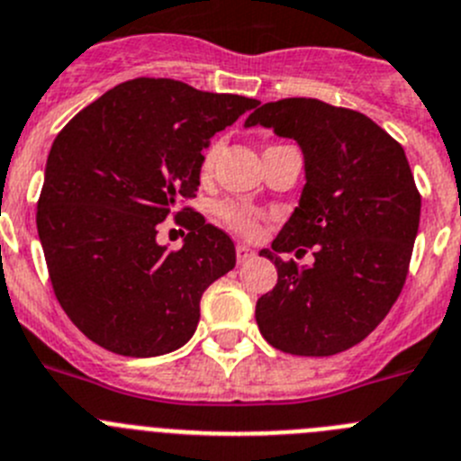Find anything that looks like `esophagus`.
I'll use <instances>...</instances> for the list:
<instances>
[{
    "mask_svg": "<svg viewBox=\"0 0 461 461\" xmlns=\"http://www.w3.org/2000/svg\"><path fill=\"white\" fill-rule=\"evenodd\" d=\"M252 257H255V252H252L250 248H248V245H243V243L236 245V259H239V264H245V261H250Z\"/></svg>",
    "mask_w": 461,
    "mask_h": 461,
    "instance_id": "obj_1",
    "label": "esophagus"
}]
</instances>
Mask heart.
<instances>
[{
  "instance_id": "b5f03b06",
  "label": "heart",
  "mask_w": 461,
  "mask_h": 461,
  "mask_svg": "<svg viewBox=\"0 0 461 461\" xmlns=\"http://www.w3.org/2000/svg\"><path fill=\"white\" fill-rule=\"evenodd\" d=\"M216 154H218V145H211V148L206 149L200 166L202 175H209V172L213 170ZM218 216H221V221L225 222V225H230L231 230L240 231V234L245 236L257 234V230H259V221H257L255 213H252L250 209H245V206L234 204V202H225V204L218 206Z\"/></svg>"
}]
</instances>
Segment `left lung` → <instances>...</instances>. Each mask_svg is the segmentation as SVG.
Returning <instances> with one entry per match:
<instances>
[{"label": "left lung", "instance_id": "obj_1", "mask_svg": "<svg viewBox=\"0 0 461 461\" xmlns=\"http://www.w3.org/2000/svg\"><path fill=\"white\" fill-rule=\"evenodd\" d=\"M257 124L304 157L298 206L259 252L277 284L257 300V325L289 355H337L364 341L402 291L420 221L414 175L400 143L357 111L289 97L255 109L245 127ZM300 244L314 248L312 267L281 261Z\"/></svg>", "mask_w": 461, "mask_h": 461}]
</instances>
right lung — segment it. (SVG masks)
Masks as SVG:
<instances>
[{
  "mask_svg": "<svg viewBox=\"0 0 461 461\" xmlns=\"http://www.w3.org/2000/svg\"><path fill=\"white\" fill-rule=\"evenodd\" d=\"M259 100L175 79L124 81L86 106L50 149L36 225L56 300L97 346L158 357L195 334L200 298L236 266L230 236L188 213L179 250L158 222L195 197L202 149Z\"/></svg>",
  "mask_w": 461,
  "mask_h": 461,
  "instance_id": "add662e5",
  "label": "right lung"
}]
</instances>
